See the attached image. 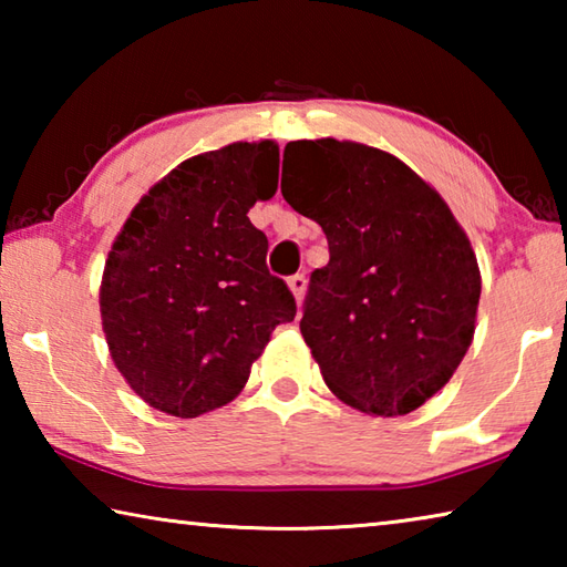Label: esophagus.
I'll list each match as a JSON object with an SVG mask.
<instances>
[{
    "mask_svg": "<svg viewBox=\"0 0 567 567\" xmlns=\"http://www.w3.org/2000/svg\"><path fill=\"white\" fill-rule=\"evenodd\" d=\"M287 285H290V290H292V295H295V300H297V305L302 302V297H305V290H307V280H305V275H292L290 280H287Z\"/></svg>",
    "mask_w": 567,
    "mask_h": 567,
    "instance_id": "34e87169",
    "label": "esophagus"
}]
</instances>
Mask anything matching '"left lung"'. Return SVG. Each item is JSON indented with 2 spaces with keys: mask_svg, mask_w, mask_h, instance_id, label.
<instances>
[{
  "mask_svg": "<svg viewBox=\"0 0 567 567\" xmlns=\"http://www.w3.org/2000/svg\"><path fill=\"white\" fill-rule=\"evenodd\" d=\"M285 157L282 197L330 245L305 300L307 348L344 405L408 415L473 342L483 287L473 245L437 189L390 152L324 137L290 142Z\"/></svg>",
  "mask_w": 567,
  "mask_h": 567,
  "instance_id": "1",
  "label": "left lung"
}]
</instances>
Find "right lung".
Here are the masks:
<instances>
[{
    "label": "right lung",
    "instance_id": "right-lung-1",
    "mask_svg": "<svg viewBox=\"0 0 567 567\" xmlns=\"http://www.w3.org/2000/svg\"><path fill=\"white\" fill-rule=\"evenodd\" d=\"M280 177L272 140L233 142L150 187L114 237L100 285L114 368L150 408L197 417L233 402L295 297L265 265L249 207Z\"/></svg>",
    "mask_w": 567,
    "mask_h": 567
}]
</instances>
